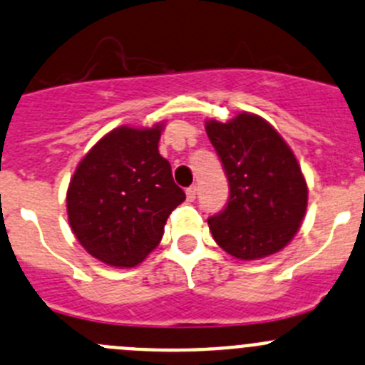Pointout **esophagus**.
I'll list each match as a JSON object with an SVG mask.
<instances>
[{
    "mask_svg": "<svg viewBox=\"0 0 365 365\" xmlns=\"http://www.w3.org/2000/svg\"><path fill=\"white\" fill-rule=\"evenodd\" d=\"M197 197V186H190L188 190H186V199H188V202H193Z\"/></svg>",
    "mask_w": 365,
    "mask_h": 365,
    "instance_id": "1",
    "label": "esophagus"
}]
</instances>
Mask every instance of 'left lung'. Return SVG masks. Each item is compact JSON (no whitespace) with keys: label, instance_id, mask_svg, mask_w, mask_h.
<instances>
[{"label":"left lung","instance_id":"1","mask_svg":"<svg viewBox=\"0 0 365 365\" xmlns=\"http://www.w3.org/2000/svg\"><path fill=\"white\" fill-rule=\"evenodd\" d=\"M206 133L229 180L225 210L207 218L215 242L238 259H259L281 251L307 213L308 188L301 166L276 128L240 113L207 120Z\"/></svg>","mask_w":365,"mask_h":365}]
</instances>
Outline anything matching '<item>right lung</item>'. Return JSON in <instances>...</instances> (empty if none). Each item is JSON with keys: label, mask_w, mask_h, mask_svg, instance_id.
Wrapping results in <instances>:
<instances>
[{"label": "right lung", "mask_w": 365, "mask_h": 365, "mask_svg": "<svg viewBox=\"0 0 365 365\" xmlns=\"http://www.w3.org/2000/svg\"><path fill=\"white\" fill-rule=\"evenodd\" d=\"M163 123L118 127L84 155L71 180L68 220L82 247L113 267H134L161 242L168 215L186 199L159 154Z\"/></svg>", "instance_id": "1"}]
</instances>
